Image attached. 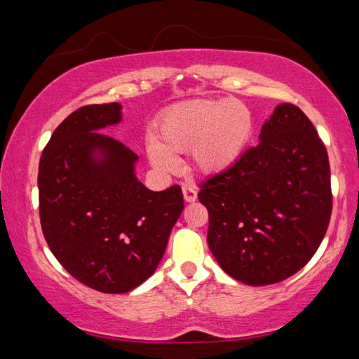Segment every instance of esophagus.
<instances>
[{
    "mask_svg": "<svg viewBox=\"0 0 359 359\" xmlns=\"http://www.w3.org/2000/svg\"><path fill=\"white\" fill-rule=\"evenodd\" d=\"M182 191H184V199L187 203H194L198 199V191L193 187H184Z\"/></svg>",
    "mask_w": 359,
    "mask_h": 359,
    "instance_id": "obj_1",
    "label": "esophagus"
}]
</instances>
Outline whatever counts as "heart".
I'll use <instances>...</instances> for the list:
<instances>
[{"instance_id":"heart-1","label":"heart","mask_w":359,"mask_h":359,"mask_svg":"<svg viewBox=\"0 0 359 359\" xmlns=\"http://www.w3.org/2000/svg\"><path fill=\"white\" fill-rule=\"evenodd\" d=\"M252 112L239 100H187L168 107L156 120V139L147 141V158L156 171L177 168L174 154L190 150L196 171L222 174L244 154L252 136Z\"/></svg>"}]
</instances>
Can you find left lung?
<instances>
[{
    "label": "left lung",
    "instance_id": "left-lung-1",
    "mask_svg": "<svg viewBox=\"0 0 359 359\" xmlns=\"http://www.w3.org/2000/svg\"><path fill=\"white\" fill-rule=\"evenodd\" d=\"M208 244L222 269L250 287L302 269L331 218V172L323 142L299 107L278 104L259 142L201 185Z\"/></svg>",
    "mask_w": 359,
    "mask_h": 359
}]
</instances>
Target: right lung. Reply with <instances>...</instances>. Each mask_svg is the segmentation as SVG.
<instances>
[{
    "label": "right lung",
    "mask_w": 359,
    "mask_h": 359,
    "mask_svg": "<svg viewBox=\"0 0 359 359\" xmlns=\"http://www.w3.org/2000/svg\"><path fill=\"white\" fill-rule=\"evenodd\" d=\"M118 102L83 106L53 131L39 161V215L58 263L101 293H128L154 274L184 210L179 185L151 191L137 155L104 135Z\"/></svg>",
    "instance_id": "1"
}]
</instances>
